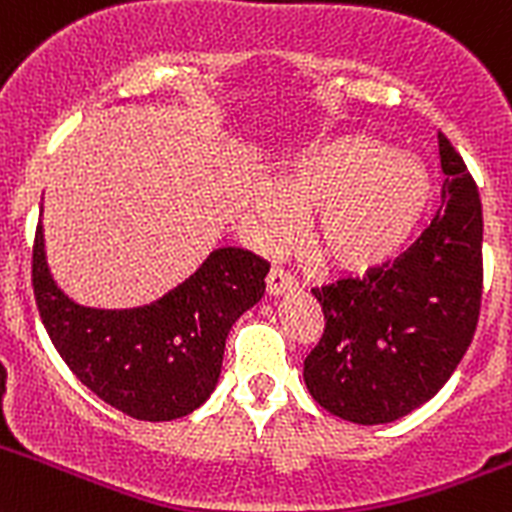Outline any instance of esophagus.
<instances>
[{
	"label": "esophagus",
	"mask_w": 512,
	"mask_h": 512,
	"mask_svg": "<svg viewBox=\"0 0 512 512\" xmlns=\"http://www.w3.org/2000/svg\"><path fill=\"white\" fill-rule=\"evenodd\" d=\"M265 282H267V295H272V297L282 295V292H287V290H295L297 287L295 277H292L290 272L282 270V267H272V270L267 272Z\"/></svg>",
	"instance_id": "1"
}]
</instances>
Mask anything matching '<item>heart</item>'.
<instances>
[{"label": "heart", "mask_w": 512, "mask_h": 512, "mask_svg": "<svg viewBox=\"0 0 512 512\" xmlns=\"http://www.w3.org/2000/svg\"><path fill=\"white\" fill-rule=\"evenodd\" d=\"M428 202L418 162L370 137H342L272 177L255 215L272 235L287 230V215L307 220L305 245L317 265L365 272L403 250Z\"/></svg>", "instance_id": "b5f03b06"}]
</instances>
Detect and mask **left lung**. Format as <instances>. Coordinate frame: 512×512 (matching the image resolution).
Segmentation results:
<instances>
[{
  "mask_svg": "<svg viewBox=\"0 0 512 512\" xmlns=\"http://www.w3.org/2000/svg\"><path fill=\"white\" fill-rule=\"evenodd\" d=\"M443 205L408 252L312 290L325 315L305 385L327 413L393 423L428 403L470 347L483 297V210L463 157L440 132Z\"/></svg>",
  "mask_w": 512,
  "mask_h": 512,
  "instance_id": "8db88e82",
  "label": "left lung"
}]
</instances>
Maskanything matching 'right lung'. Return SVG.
Masks as SVG:
<instances>
[{
    "label": "right lung",
    "mask_w": 512,
    "mask_h": 512,
    "mask_svg": "<svg viewBox=\"0 0 512 512\" xmlns=\"http://www.w3.org/2000/svg\"><path fill=\"white\" fill-rule=\"evenodd\" d=\"M262 257L220 247L162 300L135 310H94L52 280L42 222L32 247V287L49 340L99 400L135 420H177L212 395L237 317L265 295Z\"/></svg>",
    "instance_id": "right-lung-1"
}]
</instances>
